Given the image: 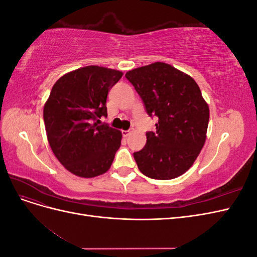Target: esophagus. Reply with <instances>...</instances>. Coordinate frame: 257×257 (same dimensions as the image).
<instances>
[{
    "label": "esophagus",
    "mask_w": 257,
    "mask_h": 257,
    "mask_svg": "<svg viewBox=\"0 0 257 257\" xmlns=\"http://www.w3.org/2000/svg\"><path fill=\"white\" fill-rule=\"evenodd\" d=\"M133 131H134L133 128L127 130V131H122V136H123V137H127V136H128V135H130Z\"/></svg>",
    "instance_id": "1"
}]
</instances>
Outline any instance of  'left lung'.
<instances>
[{
    "mask_svg": "<svg viewBox=\"0 0 257 257\" xmlns=\"http://www.w3.org/2000/svg\"><path fill=\"white\" fill-rule=\"evenodd\" d=\"M141 96L157 131L147 132V143L134 159L149 178L169 180L184 174L204 147L209 107L192 77L172 65L155 62L125 74Z\"/></svg>",
    "mask_w": 257,
    "mask_h": 257,
    "instance_id": "8db88e82",
    "label": "left lung"
}]
</instances>
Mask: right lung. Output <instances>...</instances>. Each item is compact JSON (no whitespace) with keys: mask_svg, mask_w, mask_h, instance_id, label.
Listing matches in <instances>:
<instances>
[{"mask_svg":"<svg viewBox=\"0 0 257 257\" xmlns=\"http://www.w3.org/2000/svg\"><path fill=\"white\" fill-rule=\"evenodd\" d=\"M122 73L95 65L68 73L54 83L44 107L51 150L68 172L92 178L110 168L121 146V132L100 123L107 116L109 90Z\"/></svg>","mask_w":257,"mask_h":257,"instance_id":"obj_1","label":"right lung"}]
</instances>
